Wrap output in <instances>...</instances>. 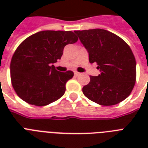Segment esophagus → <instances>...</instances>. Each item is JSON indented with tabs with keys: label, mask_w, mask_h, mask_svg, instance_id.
<instances>
[{
	"label": "esophagus",
	"mask_w": 148,
	"mask_h": 148,
	"mask_svg": "<svg viewBox=\"0 0 148 148\" xmlns=\"http://www.w3.org/2000/svg\"><path fill=\"white\" fill-rule=\"evenodd\" d=\"M80 74H81V73H79V72H77V71L74 72V75H75V76H79Z\"/></svg>",
	"instance_id": "34e87169"
}]
</instances>
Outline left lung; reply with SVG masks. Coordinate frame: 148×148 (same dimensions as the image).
<instances>
[{"mask_svg":"<svg viewBox=\"0 0 148 148\" xmlns=\"http://www.w3.org/2000/svg\"><path fill=\"white\" fill-rule=\"evenodd\" d=\"M88 50L90 64L96 63L101 74L90 76L83 93L103 106L121 102L131 95L136 81V60L131 47L122 38L103 29L75 31Z\"/></svg>","mask_w":148,"mask_h":148,"instance_id":"obj_1","label":"left lung"}]
</instances>
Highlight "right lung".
I'll return each mask as SVG.
<instances>
[{"label": "right lung", "mask_w": 148, "mask_h": 148, "mask_svg": "<svg viewBox=\"0 0 148 148\" xmlns=\"http://www.w3.org/2000/svg\"><path fill=\"white\" fill-rule=\"evenodd\" d=\"M77 40L72 31H43L22 41L10 61V80L17 96L39 107L62 97L74 73L58 71L53 64L60 59L66 45Z\"/></svg>", "instance_id": "obj_1"}]
</instances>
